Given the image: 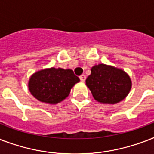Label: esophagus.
<instances>
[{
	"label": "esophagus",
	"mask_w": 154,
	"mask_h": 154,
	"mask_svg": "<svg viewBox=\"0 0 154 154\" xmlns=\"http://www.w3.org/2000/svg\"><path fill=\"white\" fill-rule=\"evenodd\" d=\"M85 79H86V76H85V75L82 74L80 76V80H81L82 82H84L85 81Z\"/></svg>",
	"instance_id": "obj_1"
}]
</instances>
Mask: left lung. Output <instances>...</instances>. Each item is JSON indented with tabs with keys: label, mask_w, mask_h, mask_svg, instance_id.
Returning a JSON list of instances; mask_svg holds the SVG:
<instances>
[{
	"label": "left lung",
	"mask_w": 154,
	"mask_h": 154,
	"mask_svg": "<svg viewBox=\"0 0 154 154\" xmlns=\"http://www.w3.org/2000/svg\"><path fill=\"white\" fill-rule=\"evenodd\" d=\"M85 83L96 101L112 105L124 100L132 87L131 79L124 70L105 64L93 66Z\"/></svg>",
	"instance_id": "1"
}]
</instances>
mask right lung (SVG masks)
<instances>
[{
  "label": "right lung",
  "mask_w": 154,
  "mask_h": 154,
  "mask_svg": "<svg viewBox=\"0 0 154 154\" xmlns=\"http://www.w3.org/2000/svg\"><path fill=\"white\" fill-rule=\"evenodd\" d=\"M79 82L72 69L53 67L33 73L29 81V89L38 101L54 105L65 100Z\"/></svg>",
  "instance_id": "obj_1"
}]
</instances>
